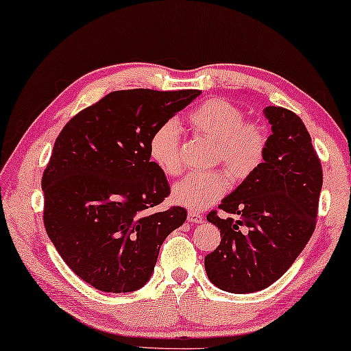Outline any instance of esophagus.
<instances>
[{"label":"esophagus","mask_w":351,"mask_h":351,"mask_svg":"<svg viewBox=\"0 0 351 351\" xmlns=\"http://www.w3.org/2000/svg\"><path fill=\"white\" fill-rule=\"evenodd\" d=\"M188 222L200 223V222H204V216L197 213V211H188Z\"/></svg>","instance_id":"esophagus-1"}]
</instances>
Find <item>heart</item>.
<instances>
[{
  "label": "heart",
  "instance_id": "1",
  "mask_svg": "<svg viewBox=\"0 0 351 351\" xmlns=\"http://www.w3.org/2000/svg\"><path fill=\"white\" fill-rule=\"evenodd\" d=\"M188 125L194 134L213 141L211 163L223 169L194 172L172 186L174 204L189 210H204L226 194L228 177L233 183L250 179L266 157L269 135L258 121H245L238 106L223 97H213L188 114ZM147 154L151 162L166 176H177L182 169L180 135L172 121L158 124L149 136Z\"/></svg>",
  "mask_w": 351,
  "mask_h": 351
}]
</instances>
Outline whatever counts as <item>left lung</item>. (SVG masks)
Masks as SVG:
<instances>
[{
    "mask_svg": "<svg viewBox=\"0 0 351 351\" xmlns=\"http://www.w3.org/2000/svg\"><path fill=\"white\" fill-rule=\"evenodd\" d=\"M272 135L264 162L206 219L221 230V244L205 256L217 288L256 292L278 280L300 255L317 222L322 165L305 124L294 112L269 106Z\"/></svg>",
    "mask_w": 351,
    "mask_h": 351,
    "instance_id": "obj_1",
    "label": "left lung"
}]
</instances>
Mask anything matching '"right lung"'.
I'll list each match as a JSON object with an SVG mask.
<instances>
[{"mask_svg": "<svg viewBox=\"0 0 351 351\" xmlns=\"http://www.w3.org/2000/svg\"><path fill=\"white\" fill-rule=\"evenodd\" d=\"M200 90H118L80 110L56 138L42 177L43 223L71 271L93 288L140 289L160 245L186 219L183 206L146 215L171 188L147 154L158 124Z\"/></svg>", "mask_w": 351, "mask_h": 351, "instance_id": "1", "label": "right lung"}]
</instances>
